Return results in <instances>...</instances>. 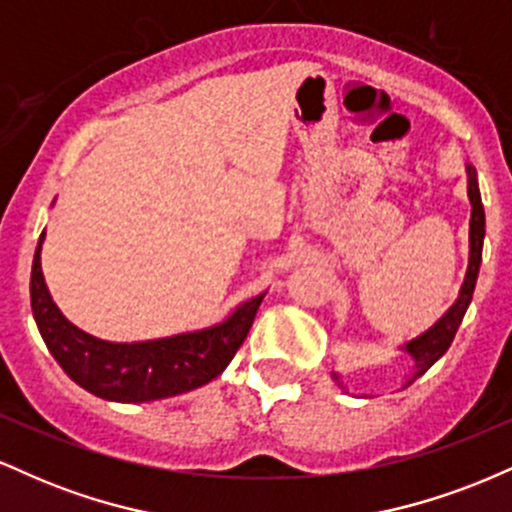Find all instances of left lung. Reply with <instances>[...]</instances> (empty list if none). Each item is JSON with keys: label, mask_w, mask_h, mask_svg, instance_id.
I'll return each mask as SVG.
<instances>
[{"label": "left lung", "mask_w": 512, "mask_h": 512, "mask_svg": "<svg viewBox=\"0 0 512 512\" xmlns=\"http://www.w3.org/2000/svg\"><path fill=\"white\" fill-rule=\"evenodd\" d=\"M467 170V197L469 204H472V219H469V264L467 274H464V281L460 286V293H457V301L445 310L443 317L438 322H433L426 332H421L419 337L409 339L399 346V351H407V354L414 358V370L407 380H404V387L414 383L416 378L426 373L433 363L438 361L445 351L450 349L452 339H455L457 327H460L464 313H467L469 303H472L474 286H477L479 276V264H481V248H484V236H486V216H484V204H481L479 195V182H477V170H474L472 163L464 166ZM332 378L339 383V375L332 373ZM342 387V383H339Z\"/></svg>", "instance_id": "obj_1"}]
</instances>
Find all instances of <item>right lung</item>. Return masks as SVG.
Returning <instances> with one entry per match:
<instances>
[{
    "mask_svg": "<svg viewBox=\"0 0 512 512\" xmlns=\"http://www.w3.org/2000/svg\"><path fill=\"white\" fill-rule=\"evenodd\" d=\"M45 231L31 269V308L43 342L64 373L108 402H154L207 385L248 337L264 293L240 303L226 320L202 330L146 342H108L72 325L52 301L40 267Z\"/></svg>",
    "mask_w": 512,
    "mask_h": 512,
    "instance_id": "obj_1",
    "label": "right lung"
}]
</instances>
